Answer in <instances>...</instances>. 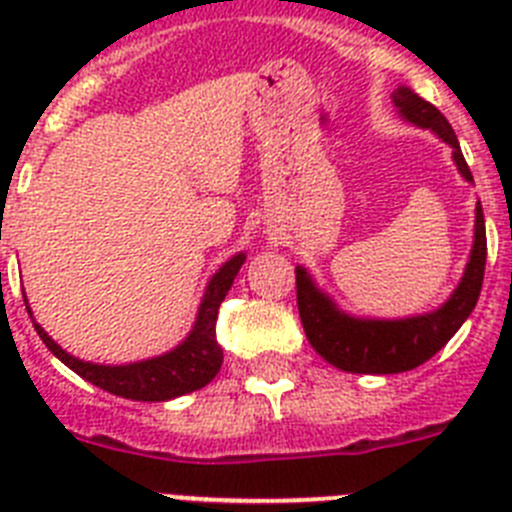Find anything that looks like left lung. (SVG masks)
<instances>
[{
  "label": "left lung",
  "instance_id": "obj_1",
  "mask_svg": "<svg viewBox=\"0 0 512 512\" xmlns=\"http://www.w3.org/2000/svg\"><path fill=\"white\" fill-rule=\"evenodd\" d=\"M397 115L420 130H431L441 143L451 148L456 171L461 179L474 184L472 171L461 156V146L449 120L425 102L410 87L392 92ZM487 235L482 205L474 207V241L467 266L449 300L436 310L418 312L408 318H369L351 315L333 297L318 287L315 277L305 266H297V307L302 328L310 346L341 372L351 374H400L436 356L454 338L456 330L472 315L485 279Z\"/></svg>",
  "mask_w": 512,
  "mask_h": 512
}]
</instances>
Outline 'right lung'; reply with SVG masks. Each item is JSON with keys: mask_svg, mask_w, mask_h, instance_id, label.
Wrapping results in <instances>:
<instances>
[{"mask_svg": "<svg viewBox=\"0 0 512 512\" xmlns=\"http://www.w3.org/2000/svg\"><path fill=\"white\" fill-rule=\"evenodd\" d=\"M243 261H246V253L238 251L212 274L205 287V295L200 300V307H197V318H194L192 330H189L182 343H176L166 354L151 356V359L143 361H130V364H94V361L71 356L66 348L58 346L40 328L38 320L33 318V310L27 305V295L22 297H25L27 312L33 318L38 336L43 338L48 351L58 361L69 366L71 372H76L87 382L97 384L99 390L112 392V395L125 397V400L166 402L187 395V392L202 390L220 372L223 348H220L215 338L217 310H220V302L228 295V289L233 287V279L241 271Z\"/></svg>", "mask_w": 512, "mask_h": 512, "instance_id": "right-lung-1", "label": "right lung"}]
</instances>
